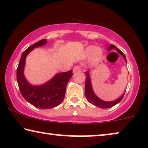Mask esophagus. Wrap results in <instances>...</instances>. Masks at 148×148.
Instances as JSON below:
<instances>
[{
  "instance_id": "esophagus-1",
  "label": "esophagus",
  "mask_w": 148,
  "mask_h": 148,
  "mask_svg": "<svg viewBox=\"0 0 148 148\" xmlns=\"http://www.w3.org/2000/svg\"><path fill=\"white\" fill-rule=\"evenodd\" d=\"M81 70V67L79 66H75V67L73 68V71L75 72V71H79Z\"/></svg>"
}]
</instances>
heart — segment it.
Instances as JSON below:
<instances>
[{"label": "heart", "instance_id": "heart-1", "mask_svg": "<svg viewBox=\"0 0 148 148\" xmlns=\"http://www.w3.org/2000/svg\"><path fill=\"white\" fill-rule=\"evenodd\" d=\"M103 54L102 50L100 48H95L94 46H90L86 49V56H90L92 55V60L94 62H97L100 59Z\"/></svg>", "mask_w": 148, "mask_h": 148}]
</instances>
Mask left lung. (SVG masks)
<instances>
[{
  "label": "left lung",
  "instance_id": "8db88e82",
  "mask_svg": "<svg viewBox=\"0 0 148 148\" xmlns=\"http://www.w3.org/2000/svg\"><path fill=\"white\" fill-rule=\"evenodd\" d=\"M114 48H116V51L123 56V57L125 58V60L127 62L126 56H125L124 53L121 52L118 48H116V46L113 45V44H111V45L109 46V50L114 49ZM86 86H85V95H86L87 100H88L91 104H94V106H96L100 107L101 108H111V107L114 106V105L118 104L119 102H120L122 100L123 97H124L125 92H124V94H123L119 99H117V100L114 101H112V102H105V101H103L101 100V99L98 98V97L95 95L94 92H93L92 84H91V81H90V73H89L88 71H86Z\"/></svg>",
  "mask_w": 148,
  "mask_h": 148
}]
</instances>
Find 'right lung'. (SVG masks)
I'll return each instance as SVG.
<instances>
[{"mask_svg": "<svg viewBox=\"0 0 148 148\" xmlns=\"http://www.w3.org/2000/svg\"><path fill=\"white\" fill-rule=\"evenodd\" d=\"M43 39L29 46L23 52L17 69V81L20 92L26 101L35 107L42 109L52 108L62 102L65 96L66 84L73 75L72 70L57 73L46 84L39 86L30 85L23 75L25 58L34 48L44 45Z\"/></svg>", "mask_w": 148, "mask_h": 148, "instance_id": "right-lung-1", "label": "right lung"}]
</instances>
